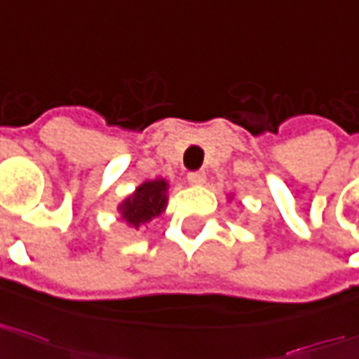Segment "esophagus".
<instances>
[{"instance_id":"obj_1","label":"esophagus","mask_w":359,"mask_h":359,"mask_svg":"<svg viewBox=\"0 0 359 359\" xmlns=\"http://www.w3.org/2000/svg\"><path fill=\"white\" fill-rule=\"evenodd\" d=\"M187 182L191 186H201L205 182V172H189L187 173Z\"/></svg>"}]
</instances>
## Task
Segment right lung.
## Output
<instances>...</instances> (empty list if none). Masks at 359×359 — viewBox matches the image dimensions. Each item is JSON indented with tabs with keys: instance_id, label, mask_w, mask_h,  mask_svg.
<instances>
[{
	"instance_id": "1",
	"label": "right lung",
	"mask_w": 359,
	"mask_h": 359,
	"mask_svg": "<svg viewBox=\"0 0 359 359\" xmlns=\"http://www.w3.org/2000/svg\"><path fill=\"white\" fill-rule=\"evenodd\" d=\"M165 191H168L165 180H154V182L142 184L135 189L133 196H130L119 205L123 219L133 228H140L142 224L159 215L165 210V203H168Z\"/></svg>"
}]
</instances>
